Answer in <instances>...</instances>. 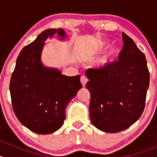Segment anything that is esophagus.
Instances as JSON below:
<instances>
[{"instance_id": "esophagus-1", "label": "esophagus", "mask_w": 157, "mask_h": 157, "mask_svg": "<svg viewBox=\"0 0 157 157\" xmlns=\"http://www.w3.org/2000/svg\"><path fill=\"white\" fill-rule=\"evenodd\" d=\"M80 82L82 83V86H86V83H87V78H86V76H81V77H80Z\"/></svg>"}]
</instances>
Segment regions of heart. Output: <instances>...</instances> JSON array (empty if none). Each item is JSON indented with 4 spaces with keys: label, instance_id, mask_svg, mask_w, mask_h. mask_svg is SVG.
<instances>
[{
    "label": "heart",
    "instance_id": "b5f03b06",
    "mask_svg": "<svg viewBox=\"0 0 157 157\" xmlns=\"http://www.w3.org/2000/svg\"><path fill=\"white\" fill-rule=\"evenodd\" d=\"M109 40L105 39H98L93 42L90 51V55H96L108 44ZM118 53V48L115 43H110L105 47L98 56L93 60V65L97 68H102L112 62Z\"/></svg>",
    "mask_w": 157,
    "mask_h": 157
}]
</instances>
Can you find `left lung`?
<instances>
[{"label":"left lung","mask_w":157,"mask_h":157,"mask_svg":"<svg viewBox=\"0 0 157 157\" xmlns=\"http://www.w3.org/2000/svg\"><path fill=\"white\" fill-rule=\"evenodd\" d=\"M122 39L118 61L86 71L90 120L96 128L107 133L124 131L139 119L150 83L144 54L124 33Z\"/></svg>","instance_id":"obj_1"}]
</instances>
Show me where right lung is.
Returning <instances> with one entry per match:
<instances>
[{"label":"right lung","mask_w":157,"mask_h":157,"mask_svg":"<svg viewBox=\"0 0 157 157\" xmlns=\"http://www.w3.org/2000/svg\"><path fill=\"white\" fill-rule=\"evenodd\" d=\"M55 35L60 41L68 36L62 29L44 30L21 50L10 79V93L16 116L33 132L48 134L64 124L65 109L82 88L80 75L69 77L56 67L44 65L45 41Z\"/></svg>","instance_id":"right-lung-1"}]
</instances>
